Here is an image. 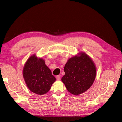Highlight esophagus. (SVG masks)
I'll return each mask as SVG.
<instances>
[{
	"instance_id": "obj_1",
	"label": "esophagus",
	"mask_w": 122,
	"mask_h": 122,
	"mask_svg": "<svg viewBox=\"0 0 122 122\" xmlns=\"http://www.w3.org/2000/svg\"><path fill=\"white\" fill-rule=\"evenodd\" d=\"M60 78H61V76L60 75H58L56 76V79L57 80H60Z\"/></svg>"
}]
</instances>
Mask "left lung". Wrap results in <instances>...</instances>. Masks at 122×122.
Here are the masks:
<instances>
[{"label":"left lung","instance_id":"8db88e82","mask_svg":"<svg viewBox=\"0 0 122 122\" xmlns=\"http://www.w3.org/2000/svg\"><path fill=\"white\" fill-rule=\"evenodd\" d=\"M70 58L65 66V74L61 80L68 91L73 95H79L92 85L96 75L94 62L86 53Z\"/></svg>","mask_w":122,"mask_h":122}]
</instances>
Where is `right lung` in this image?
Here are the masks:
<instances>
[{"instance_id":"1","label":"right lung","mask_w":122,"mask_h":122,"mask_svg":"<svg viewBox=\"0 0 122 122\" xmlns=\"http://www.w3.org/2000/svg\"><path fill=\"white\" fill-rule=\"evenodd\" d=\"M23 76L29 90L38 95L48 92L56 80L45 61L35 55L30 57L25 63Z\"/></svg>"}]
</instances>
